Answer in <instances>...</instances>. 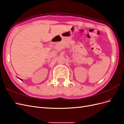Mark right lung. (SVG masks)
Listing matches in <instances>:
<instances>
[{"mask_svg": "<svg viewBox=\"0 0 124 124\" xmlns=\"http://www.w3.org/2000/svg\"><path fill=\"white\" fill-rule=\"evenodd\" d=\"M19 79H20V80H21V81H22V79H21V78H19Z\"/></svg>", "mask_w": 124, "mask_h": 124, "instance_id": "obj_1", "label": "right lung"}]
</instances>
